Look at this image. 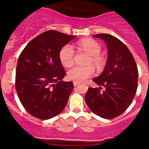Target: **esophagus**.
I'll return each mask as SVG.
<instances>
[{"label": "esophagus", "mask_w": 149, "mask_h": 149, "mask_svg": "<svg viewBox=\"0 0 149 149\" xmlns=\"http://www.w3.org/2000/svg\"><path fill=\"white\" fill-rule=\"evenodd\" d=\"M78 85H79V83H78V82H73V85H74V87L77 86Z\"/></svg>", "instance_id": "esophagus-1"}]
</instances>
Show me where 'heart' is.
Wrapping results in <instances>:
<instances>
[{
	"label": "heart",
	"mask_w": 149,
	"mask_h": 149,
	"mask_svg": "<svg viewBox=\"0 0 149 149\" xmlns=\"http://www.w3.org/2000/svg\"><path fill=\"white\" fill-rule=\"evenodd\" d=\"M78 47L85 51L90 56V63L100 68L103 64V59L100 55L102 47L98 42L92 39H83L78 42ZM59 59L63 66L69 67L73 64L74 59V50L71 45H66L59 51ZM94 69L92 66H74L69 70L67 73V78L70 80L74 82L84 81L87 78L92 76Z\"/></svg>",
	"instance_id": "b5f03b06"
}]
</instances>
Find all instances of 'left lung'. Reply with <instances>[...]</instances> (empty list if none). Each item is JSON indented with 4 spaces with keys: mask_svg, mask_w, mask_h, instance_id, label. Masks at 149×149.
Listing matches in <instances>:
<instances>
[{
    "mask_svg": "<svg viewBox=\"0 0 149 149\" xmlns=\"http://www.w3.org/2000/svg\"><path fill=\"white\" fill-rule=\"evenodd\" d=\"M93 37L106 42L108 59L103 72L92 80L100 87L89 88L85 102L95 114L112 119L122 114L134 99L139 77L137 66L127 46L117 38L108 33ZM102 86L105 88L103 93L100 92Z\"/></svg>",
    "mask_w": 149,
    "mask_h": 149,
    "instance_id": "8db88e82",
    "label": "left lung"
}]
</instances>
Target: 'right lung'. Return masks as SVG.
I'll use <instances>...</instances> for the list:
<instances>
[{
    "label": "right lung",
    "instance_id": "add662e5",
    "mask_svg": "<svg viewBox=\"0 0 149 149\" xmlns=\"http://www.w3.org/2000/svg\"><path fill=\"white\" fill-rule=\"evenodd\" d=\"M76 36L51 30L27 44L18 59L15 87L20 102L31 115L50 119L64 110L73 90L72 82H64L60 49Z\"/></svg>",
    "mask_w": 149,
    "mask_h": 149
}]
</instances>
